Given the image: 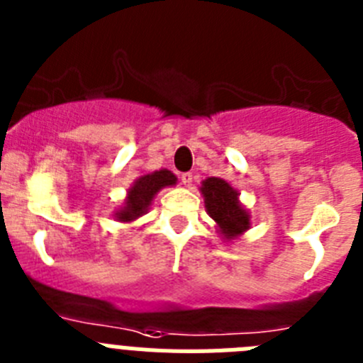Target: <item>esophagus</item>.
<instances>
[{
	"instance_id": "esophagus-1",
	"label": "esophagus",
	"mask_w": 363,
	"mask_h": 363,
	"mask_svg": "<svg viewBox=\"0 0 363 363\" xmlns=\"http://www.w3.org/2000/svg\"><path fill=\"white\" fill-rule=\"evenodd\" d=\"M182 178V184L185 185V187H191L192 185V172H184V174L179 176Z\"/></svg>"
}]
</instances>
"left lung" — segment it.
Instances as JSON below:
<instances>
[{
    "instance_id": "obj_1",
    "label": "left lung",
    "mask_w": 363,
    "mask_h": 363,
    "mask_svg": "<svg viewBox=\"0 0 363 363\" xmlns=\"http://www.w3.org/2000/svg\"><path fill=\"white\" fill-rule=\"evenodd\" d=\"M205 211L216 221V229L225 242L242 238L251 227V213L240 201V192L223 178L203 179L200 187Z\"/></svg>"
}]
</instances>
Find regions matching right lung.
Returning <instances> with one entry per match:
<instances>
[{
  "label": "right lung",
  "instance_id": "1",
  "mask_svg": "<svg viewBox=\"0 0 363 363\" xmlns=\"http://www.w3.org/2000/svg\"><path fill=\"white\" fill-rule=\"evenodd\" d=\"M176 184H178L176 174L167 171V169H160V171L145 172V174L138 176L134 179V184L129 187V191H127V196H125L121 207L114 211V220L121 221V223L136 221L138 218H142L149 211L154 196L162 189L174 187Z\"/></svg>",
  "mask_w": 363,
  "mask_h": 363
}]
</instances>
